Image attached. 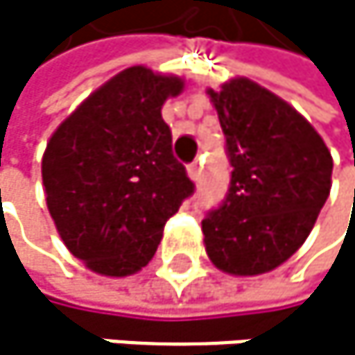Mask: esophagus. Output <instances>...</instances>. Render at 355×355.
Wrapping results in <instances>:
<instances>
[{"label": "esophagus", "mask_w": 355, "mask_h": 355, "mask_svg": "<svg viewBox=\"0 0 355 355\" xmlns=\"http://www.w3.org/2000/svg\"><path fill=\"white\" fill-rule=\"evenodd\" d=\"M200 172H202L200 162H193V164L187 166V174H189V179H191V181H198V179H200Z\"/></svg>", "instance_id": "esophagus-1"}]
</instances>
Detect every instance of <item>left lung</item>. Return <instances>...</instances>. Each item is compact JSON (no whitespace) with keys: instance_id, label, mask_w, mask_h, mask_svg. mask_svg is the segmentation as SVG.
Returning <instances> with one entry per match:
<instances>
[{"instance_id":"left-lung-1","label":"left lung","mask_w":355,"mask_h":355,"mask_svg":"<svg viewBox=\"0 0 355 355\" xmlns=\"http://www.w3.org/2000/svg\"><path fill=\"white\" fill-rule=\"evenodd\" d=\"M232 166L227 193L202 219L217 268L260 275L292 257L330 193L332 157L290 104L247 78L209 91Z\"/></svg>"}]
</instances>
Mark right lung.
Wrapping results in <instances>:
<instances>
[{
    "mask_svg": "<svg viewBox=\"0 0 355 355\" xmlns=\"http://www.w3.org/2000/svg\"><path fill=\"white\" fill-rule=\"evenodd\" d=\"M183 80L130 67L67 116L46 144V204L65 247L91 270L125 277L157 251L196 185L172 153L162 106Z\"/></svg>",
    "mask_w": 355,
    "mask_h": 355,
    "instance_id": "obj_1",
    "label": "right lung"
}]
</instances>
